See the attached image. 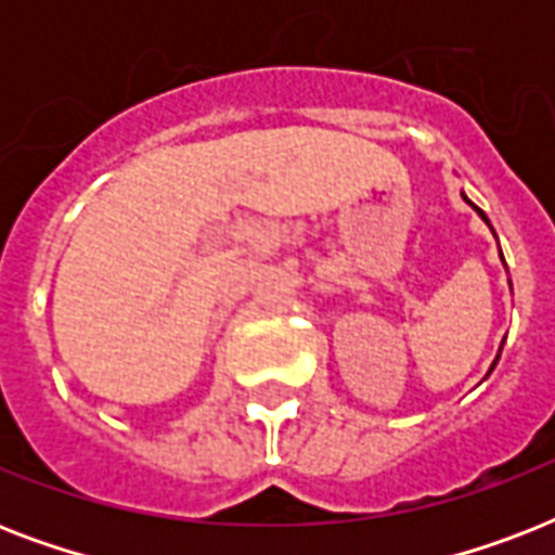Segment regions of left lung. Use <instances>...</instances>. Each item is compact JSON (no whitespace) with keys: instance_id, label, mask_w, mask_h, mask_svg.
<instances>
[{"instance_id":"obj_1","label":"left lung","mask_w":555,"mask_h":555,"mask_svg":"<svg viewBox=\"0 0 555 555\" xmlns=\"http://www.w3.org/2000/svg\"><path fill=\"white\" fill-rule=\"evenodd\" d=\"M464 201H466V204H473V201L466 198V195H464ZM473 209H475V212H478V216H481V218H483V221H487V224H490V218L483 216V209H478V207H475V204H473ZM501 261H504V256H501Z\"/></svg>"}]
</instances>
